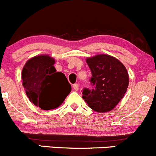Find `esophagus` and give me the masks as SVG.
I'll use <instances>...</instances> for the list:
<instances>
[{"label": "esophagus", "instance_id": "34e87169", "mask_svg": "<svg viewBox=\"0 0 156 156\" xmlns=\"http://www.w3.org/2000/svg\"><path fill=\"white\" fill-rule=\"evenodd\" d=\"M73 88L75 90H78V84H73Z\"/></svg>", "mask_w": 156, "mask_h": 156}]
</instances>
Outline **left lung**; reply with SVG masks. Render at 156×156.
<instances>
[{
  "instance_id": "obj_1",
  "label": "left lung",
  "mask_w": 156,
  "mask_h": 156,
  "mask_svg": "<svg viewBox=\"0 0 156 156\" xmlns=\"http://www.w3.org/2000/svg\"><path fill=\"white\" fill-rule=\"evenodd\" d=\"M93 88H84L82 98L97 112L113 109L123 98L128 87V73L125 66L113 56L100 54L87 58Z\"/></svg>"
}]
</instances>
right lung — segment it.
Returning <instances> with one entry per match:
<instances>
[{
    "mask_svg": "<svg viewBox=\"0 0 156 156\" xmlns=\"http://www.w3.org/2000/svg\"><path fill=\"white\" fill-rule=\"evenodd\" d=\"M55 60L48 55L27 61L22 72L23 85L29 100L44 110L60 106L72 86L62 72H56Z\"/></svg>",
    "mask_w": 156,
    "mask_h": 156,
    "instance_id": "obj_1",
    "label": "right lung"
}]
</instances>
